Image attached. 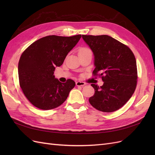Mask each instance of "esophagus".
<instances>
[{
  "label": "esophagus",
  "mask_w": 155,
  "mask_h": 155,
  "mask_svg": "<svg viewBox=\"0 0 155 155\" xmlns=\"http://www.w3.org/2000/svg\"><path fill=\"white\" fill-rule=\"evenodd\" d=\"M76 86H78V87H79V86L83 87V86H84V85H85L86 84H85V82L78 81H76Z\"/></svg>",
  "instance_id": "1"
}]
</instances>
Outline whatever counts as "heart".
<instances>
[{"instance_id": "heart-1", "label": "heart", "mask_w": 155, "mask_h": 155, "mask_svg": "<svg viewBox=\"0 0 155 155\" xmlns=\"http://www.w3.org/2000/svg\"><path fill=\"white\" fill-rule=\"evenodd\" d=\"M87 52H91V51L90 49H88V48H85V47L80 48V50H79V54L87 53Z\"/></svg>"}]
</instances>
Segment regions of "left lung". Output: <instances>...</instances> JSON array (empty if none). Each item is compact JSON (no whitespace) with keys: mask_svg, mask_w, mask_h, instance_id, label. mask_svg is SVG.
I'll return each mask as SVG.
<instances>
[{"mask_svg":"<svg viewBox=\"0 0 155 155\" xmlns=\"http://www.w3.org/2000/svg\"><path fill=\"white\" fill-rule=\"evenodd\" d=\"M82 37L94 56L95 68L92 74L99 75L104 81L101 87L91 84L95 92L89 98V102L102 112L118 110L133 96L137 87L134 55L127 46L109 35H83Z\"/></svg>","mask_w":155,"mask_h":155,"instance_id":"obj_1","label":"left lung"}]
</instances>
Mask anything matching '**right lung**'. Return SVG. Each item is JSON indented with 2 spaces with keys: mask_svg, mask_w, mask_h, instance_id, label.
<instances>
[{
  "mask_svg": "<svg viewBox=\"0 0 155 155\" xmlns=\"http://www.w3.org/2000/svg\"><path fill=\"white\" fill-rule=\"evenodd\" d=\"M81 37L48 35L30 45L21 56L18 65L20 87L31 104L42 110L60 106L76 85L72 79L61 83L54 75L69 51Z\"/></svg>",
  "mask_w": 155,
  "mask_h": 155,
  "instance_id": "1",
  "label": "right lung"
}]
</instances>
